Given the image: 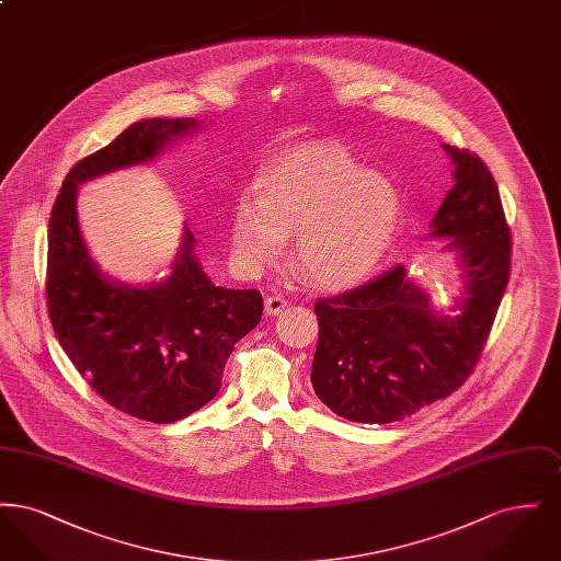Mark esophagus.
Here are the masks:
<instances>
[{
  "label": "esophagus",
  "instance_id": "obj_1",
  "mask_svg": "<svg viewBox=\"0 0 561 561\" xmlns=\"http://www.w3.org/2000/svg\"><path fill=\"white\" fill-rule=\"evenodd\" d=\"M288 307V302L282 298V296H267L265 298V316L268 318H275V316H279L284 309Z\"/></svg>",
  "mask_w": 561,
  "mask_h": 561
}]
</instances>
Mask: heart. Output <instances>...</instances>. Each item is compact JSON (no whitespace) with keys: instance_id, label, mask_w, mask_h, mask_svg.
Here are the masks:
<instances>
[{"instance_id":"obj_1","label":"heart","mask_w":561,"mask_h":561,"mask_svg":"<svg viewBox=\"0 0 561 561\" xmlns=\"http://www.w3.org/2000/svg\"><path fill=\"white\" fill-rule=\"evenodd\" d=\"M254 187L256 197L241 195L231 216L238 261L250 271L271 265L296 233L294 263L321 290L362 284L400 227L398 188L334 142H307L275 156Z\"/></svg>"}]
</instances>
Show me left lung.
<instances>
[{"label":"left lung","instance_id":"left-lung-1","mask_svg":"<svg viewBox=\"0 0 561 561\" xmlns=\"http://www.w3.org/2000/svg\"><path fill=\"white\" fill-rule=\"evenodd\" d=\"M454 187L431 220V236L448 240L460 273L456 316L403 267L316 305L320 341L313 389L334 414L368 425L396 423L448 398L473 370L507 288L511 233L488 165L469 151L442 145Z\"/></svg>","mask_w":561,"mask_h":561}]
</instances>
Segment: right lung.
Instances as JSON below:
<instances>
[{
  "mask_svg": "<svg viewBox=\"0 0 561 561\" xmlns=\"http://www.w3.org/2000/svg\"><path fill=\"white\" fill-rule=\"evenodd\" d=\"M202 128L193 117L134 122L71 168L48 227L46 298L60 347L103 400L158 425L185 419L218 393L233 345L261 321L263 296L214 286L187 225L165 279L140 286L108 275L83 240L78 191L156 160L170 142Z\"/></svg>",
  "mask_w": 561,
  "mask_h": 561,
  "instance_id": "1",
  "label": "right lung"
}]
</instances>
